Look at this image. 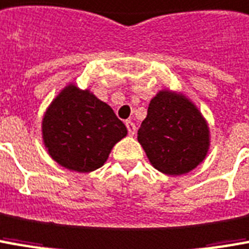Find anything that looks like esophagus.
Segmentation results:
<instances>
[{
    "instance_id": "34e87169",
    "label": "esophagus",
    "mask_w": 249,
    "mask_h": 249,
    "mask_svg": "<svg viewBox=\"0 0 249 249\" xmlns=\"http://www.w3.org/2000/svg\"><path fill=\"white\" fill-rule=\"evenodd\" d=\"M126 127H127V131L130 135L135 134V124L131 121L126 122Z\"/></svg>"
}]
</instances>
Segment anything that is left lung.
I'll list each match as a JSON object with an SVG mask.
<instances>
[{
    "instance_id": "8db88e82",
    "label": "left lung",
    "mask_w": 249,
    "mask_h": 249,
    "mask_svg": "<svg viewBox=\"0 0 249 249\" xmlns=\"http://www.w3.org/2000/svg\"><path fill=\"white\" fill-rule=\"evenodd\" d=\"M138 142L156 169L183 175L196 168L209 150V127L186 96L161 90L147 108Z\"/></svg>"
}]
</instances>
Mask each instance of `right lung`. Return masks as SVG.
<instances>
[{"instance_id":"obj_1","label":"right lung","mask_w":249,"mask_h":249,"mask_svg":"<svg viewBox=\"0 0 249 249\" xmlns=\"http://www.w3.org/2000/svg\"><path fill=\"white\" fill-rule=\"evenodd\" d=\"M43 141L54 160L77 172H90L107 161L127 134L112 108L88 89L70 84L51 103L42 123Z\"/></svg>"}]
</instances>
